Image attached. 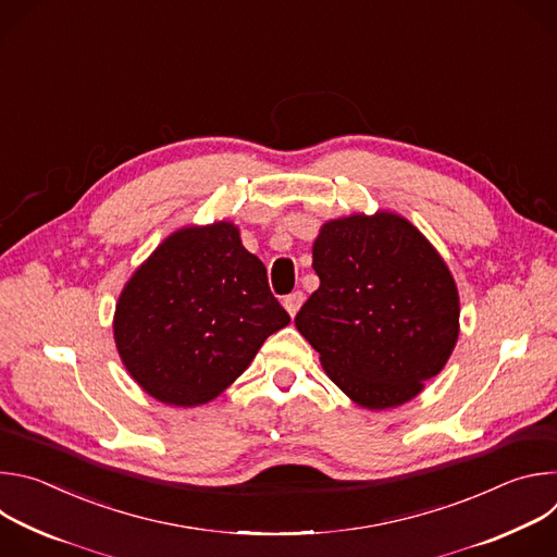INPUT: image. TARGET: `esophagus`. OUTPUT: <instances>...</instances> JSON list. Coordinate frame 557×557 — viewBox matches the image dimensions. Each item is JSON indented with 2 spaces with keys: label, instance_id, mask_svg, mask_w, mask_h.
<instances>
[{
  "label": "esophagus",
  "instance_id": "34e87169",
  "mask_svg": "<svg viewBox=\"0 0 557 557\" xmlns=\"http://www.w3.org/2000/svg\"><path fill=\"white\" fill-rule=\"evenodd\" d=\"M304 299H306V297H304L301 290H293L290 295H286V297H284V308H286V312H288L290 317H295L297 310L301 308Z\"/></svg>",
  "mask_w": 557,
  "mask_h": 557
}]
</instances>
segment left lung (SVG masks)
<instances>
[{
  "instance_id": "left-lung-1",
  "label": "left lung",
  "mask_w": 557,
  "mask_h": 557,
  "mask_svg": "<svg viewBox=\"0 0 557 557\" xmlns=\"http://www.w3.org/2000/svg\"><path fill=\"white\" fill-rule=\"evenodd\" d=\"M317 288L295 317L329 379L366 410L412 401L458 342L456 282L404 215L352 213L312 243Z\"/></svg>"
}]
</instances>
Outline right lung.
<instances>
[{
    "instance_id": "1",
    "label": "right lung",
    "mask_w": 557,
    "mask_h": 557,
    "mask_svg": "<svg viewBox=\"0 0 557 557\" xmlns=\"http://www.w3.org/2000/svg\"><path fill=\"white\" fill-rule=\"evenodd\" d=\"M290 317L228 220L174 231L132 273L114 310L129 376L156 401L196 408L240 376Z\"/></svg>"
}]
</instances>
